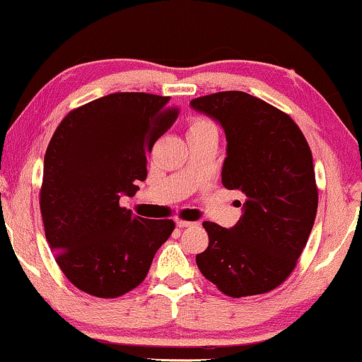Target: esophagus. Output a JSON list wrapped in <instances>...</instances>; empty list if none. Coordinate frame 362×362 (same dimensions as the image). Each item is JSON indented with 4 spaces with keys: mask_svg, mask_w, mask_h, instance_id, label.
I'll return each mask as SVG.
<instances>
[{
    "mask_svg": "<svg viewBox=\"0 0 362 362\" xmlns=\"http://www.w3.org/2000/svg\"><path fill=\"white\" fill-rule=\"evenodd\" d=\"M176 226L180 227V229H185V227H192V226H196V222H189V221H176Z\"/></svg>",
    "mask_w": 362,
    "mask_h": 362,
    "instance_id": "1",
    "label": "esophagus"
}]
</instances>
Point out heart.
Instances as JSON below:
<instances>
[{
	"label": "heart",
	"instance_id": "b5f03b06",
	"mask_svg": "<svg viewBox=\"0 0 362 362\" xmlns=\"http://www.w3.org/2000/svg\"><path fill=\"white\" fill-rule=\"evenodd\" d=\"M207 130H216V127L212 125L209 120H206V118H194V120L191 122L189 130H187V135H191V133L207 132Z\"/></svg>",
	"mask_w": 362,
	"mask_h": 362
}]
</instances>
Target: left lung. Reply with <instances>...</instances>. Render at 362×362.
<instances>
[{
  "instance_id": "obj_1",
  "label": "left lung",
  "mask_w": 362,
  "mask_h": 362,
  "mask_svg": "<svg viewBox=\"0 0 362 362\" xmlns=\"http://www.w3.org/2000/svg\"><path fill=\"white\" fill-rule=\"evenodd\" d=\"M189 105L224 128L222 185L247 197L230 229L202 222L209 245L196 264L232 298L267 293L295 269L315 224L318 189L308 143L286 113L245 92L212 93Z\"/></svg>"
}]
</instances>
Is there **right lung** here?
Returning a JSON list of instances; mask_svg holds the SVG:
<instances>
[{"label":"right lung","mask_w":362,"mask_h":362,"mask_svg":"<svg viewBox=\"0 0 362 362\" xmlns=\"http://www.w3.org/2000/svg\"><path fill=\"white\" fill-rule=\"evenodd\" d=\"M170 97L118 92L76 108L44 156L41 214L49 249L72 285L115 298L145 280L175 229L120 207L146 180V151L171 128Z\"/></svg>","instance_id":"right-lung-1"}]
</instances>
